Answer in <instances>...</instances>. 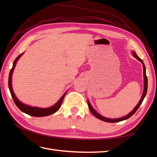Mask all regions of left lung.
Wrapping results in <instances>:
<instances>
[{
  "label": "left lung",
  "mask_w": 157,
  "mask_h": 157,
  "mask_svg": "<svg viewBox=\"0 0 157 157\" xmlns=\"http://www.w3.org/2000/svg\"><path fill=\"white\" fill-rule=\"evenodd\" d=\"M133 55H134L135 57L138 60V61H140L142 63L143 69H144V91H143L142 97L140 98V101H139L138 104L136 106V107L134 109V110H133L132 112H130V113H129L128 115H127L126 116L123 117L119 118V119H110V118L105 117H102V115L98 114V113L96 112L94 109L92 108V105H90V103L89 101L88 100V108L90 109V112L92 113L93 115H94V117H96V118L101 119V120H102V121H103L108 122V123H116V122L123 121V120L128 119H129L130 117H132L133 115H134L136 111H137V110L140 107V106L141 105L142 102H143V101H144V99L145 96L146 95V92H147V88H148V79H147V76H146V67H145V65H144V62L142 61V60L140 58L138 57V55H136V53L135 52H133Z\"/></svg>",
  "instance_id": "8db88e82"
}]
</instances>
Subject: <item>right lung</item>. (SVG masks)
<instances>
[{
  "instance_id": "add662e5",
  "label": "right lung",
  "mask_w": 157,
  "mask_h": 157,
  "mask_svg": "<svg viewBox=\"0 0 157 157\" xmlns=\"http://www.w3.org/2000/svg\"><path fill=\"white\" fill-rule=\"evenodd\" d=\"M23 53L22 54H20L15 59L14 62H13V67L11 68V71H10L9 75V88L10 92H11L12 98L13 99V101H14L16 106H17V107L21 110L22 112L25 113L29 115L34 116V117H44V116H47V115L53 114V113H55V112L57 111L60 109V107H61L62 102L63 101V99H64L67 92H65V94H63V96L59 99V101L56 102L55 105H53L52 106H51V107H49V108H38V107H35V106H28L27 105L23 104V103L20 102L19 100L17 98L14 92H13V88H12V84H11L13 71L15 69V65L17 62L18 59L21 57Z\"/></svg>"
}]
</instances>
